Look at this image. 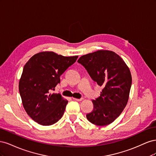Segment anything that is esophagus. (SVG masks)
Returning a JSON list of instances; mask_svg holds the SVG:
<instances>
[{"instance_id":"obj_1","label":"esophagus","mask_w":156,"mask_h":156,"mask_svg":"<svg viewBox=\"0 0 156 156\" xmlns=\"http://www.w3.org/2000/svg\"><path fill=\"white\" fill-rule=\"evenodd\" d=\"M73 99L74 100H76V101H82L83 100V98H80V99H77V98H73Z\"/></svg>"}]
</instances>
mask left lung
Returning <instances> with one entry per match:
<instances>
[{
	"instance_id": "8db88e82",
	"label": "left lung",
	"mask_w": 156,
	"mask_h": 156,
	"mask_svg": "<svg viewBox=\"0 0 156 156\" xmlns=\"http://www.w3.org/2000/svg\"><path fill=\"white\" fill-rule=\"evenodd\" d=\"M77 62L103 88L100 96L92 100L94 109L87 115L88 120L96 126L111 124L128 101L132 82L129 68L119 55L108 50L84 55Z\"/></svg>"
}]
</instances>
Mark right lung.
Wrapping results in <instances>:
<instances>
[{
  "instance_id": "obj_1",
  "label": "right lung",
  "mask_w": 156,
  "mask_h": 156,
  "mask_svg": "<svg viewBox=\"0 0 156 156\" xmlns=\"http://www.w3.org/2000/svg\"><path fill=\"white\" fill-rule=\"evenodd\" d=\"M77 58L44 51L32 56L25 65L19 90L25 111L37 124L50 126L62 118L68 101L52 92L60 83V75Z\"/></svg>"
}]
</instances>
